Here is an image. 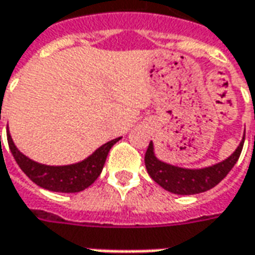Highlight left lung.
<instances>
[{"label":"left lung","instance_id":"8db88e82","mask_svg":"<svg viewBox=\"0 0 255 255\" xmlns=\"http://www.w3.org/2000/svg\"><path fill=\"white\" fill-rule=\"evenodd\" d=\"M243 144L245 138L231 157L219 164L203 169H184L159 161L154 154V145L150 141L144 155L145 168L151 179L165 190L182 196L197 194L215 187L231 172L242 154Z\"/></svg>","mask_w":255,"mask_h":255}]
</instances>
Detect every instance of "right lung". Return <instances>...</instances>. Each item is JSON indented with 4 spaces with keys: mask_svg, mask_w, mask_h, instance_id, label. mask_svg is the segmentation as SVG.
Wrapping results in <instances>:
<instances>
[{
    "mask_svg": "<svg viewBox=\"0 0 255 255\" xmlns=\"http://www.w3.org/2000/svg\"><path fill=\"white\" fill-rule=\"evenodd\" d=\"M6 138H8L9 150L15 158L16 164L31 182H34L37 186L50 191L77 193V191L87 189L90 184L96 182V179L100 176V173L104 168L105 159H107L111 147L121 137L111 140L104 145H101L98 150L91 154L90 157L86 158L82 162L64 165V166H50V165L34 162L17 150L16 145L12 141L9 130H6Z\"/></svg>",
    "mask_w": 255,
    "mask_h": 255,
    "instance_id": "1",
    "label": "right lung"
}]
</instances>
